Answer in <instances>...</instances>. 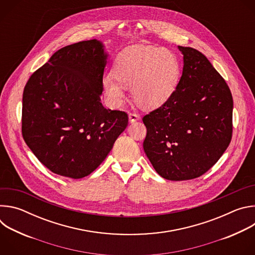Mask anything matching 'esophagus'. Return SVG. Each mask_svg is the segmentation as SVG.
<instances>
[{"label":"esophagus","instance_id":"esophagus-1","mask_svg":"<svg viewBox=\"0 0 255 255\" xmlns=\"http://www.w3.org/2000/svg\"><path fill=\"white\" fill-rule=\"evenodd\" d=\"M129 121L131 122V123H133V122H136V121H138L139 119H140V116L137 114V113H135V112H131V113H129Z\"/></svg>","mask_w":255,"mask_h":255}]
</instances>
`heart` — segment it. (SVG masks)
Returning a JSON list of instances; mask_svg holds the SVG:
<instances>
[{"instance_id": "heart-1", "label": "heart", "mask_w": 255, "mask_h": 255, "mask_svg": "<svg viewBox=\"0 0 255 255\" xmlns=\"http://www.w3.org/2000/svg\"><path fill=\"white\" fill-rule=\"evenodd\" d=\"M180 65L173 52L159 47H134L123 50L116 58L113 75L103 79V88L111 105L120 106L124 88H131L134 101L145 108L166 102L175 90Z\"/></svg>"}]
</instances>
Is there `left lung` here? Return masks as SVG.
Segmentation results:
<instances>
[{
  "instance_id": "1",
  "label": "left lung",
  "mask_w": 255,
  "mask_h": 255,
  "mask_svg": "<svg viewBox=\"0 0 255 255\" xmlns=\"http://www.w3.org/2000/svg\"><path fill=\"white\" fill-rule=\"evenodd\" d=\"M177 47L184 55L183 74L169 99L143 117V148L160 176L188 180L208 171L227 149L233 99L202 52Z\"/></svg>"
}]
</instances>
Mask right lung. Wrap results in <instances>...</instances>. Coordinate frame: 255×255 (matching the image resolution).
<instances>
[{
	"mask_svg": "<svg viewBox=\"0 0 255 255\" xmlns=\"http://www.w3.org/2000/svg\"><path fill=\"white\" fill-rule=\"evenodd\" d=\"M107 58L97 39L67 45L36 70L24 88L23 138L56 174L76 179L89 175L128 125L127 113L101 103Z\"/></svg>",
	"mask_w": 255,
	"mask_h": 255,
	"instance_id": "obj_1",
	"label": "right lung"
}]
</instances>
